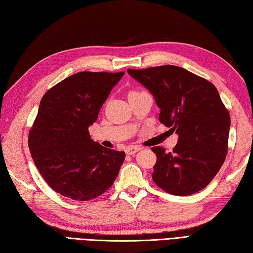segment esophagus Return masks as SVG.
Listing matches in <instances>:
<instances>
[{
	"mask_svg": "<svg viewBox=\"0 0 253 253\" xmlns=\"http://www.w3.org/2000/svg\"><path fill=\"white\" fill-rule=\"evenodd\" d=\"M140 149H141V148H139V147H137V146H129V147H127V148L125 149V152H126V154H128V155H131V154H135L136 152H138Z\"/></svg>",
	"mask_w": 253,
	"mask_h": 253,
	"instance_id": "1",
	"label": "esophagus"
}]
</instances>
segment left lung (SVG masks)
<instances>
[{"instance_id": "left-lung-1", "label": "left lung", "mask_w": 253, "mask_h": 253, "mask_svg": "<svg viewBox=\"0 0 253 253\" xmlns=\"http://www.w3.org/2000/svg\"><path fill=\"white\" fill-rule=\"evenodd\" d=\"M160 107V122L178 135L173 152L154 147L152 179L175 196L202 190L215 177L227 154L230 117L217 89L174 65L127 69Z\"/></svg>"}]
</instances>
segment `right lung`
<instances>
[{
    "label": "right lung",
    "instance_id": "obj_1",
    "mask_svg": "<svg viewBox=\"0 0 253 253\" xmlns=\"http://www.w3.org/2000/svg\"><path fill=\"white\" fill-rule=\"evenodd\" d=\"M124 74L77 73L41 99L29 132V150L41 176L60 195L88 201L116 179L125 152L93 141L88 128Z\"/></svg>",
    "mask_w": 253,
    "mask_h": 253
}]
</instances>
